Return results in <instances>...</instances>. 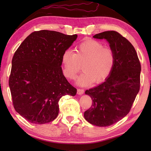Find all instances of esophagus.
Segmentation results:
<instances>
[{
    "mask_svg": "<svg viewBox=\"0 0 151 151\" xmlns=\"http://www.w3.org/2000/svg\"><path fill=\"white\" fill-rule=\"evenodd\" d=\"M84 93V89H77V94L78 95H82Z\"/></svg>",
    "mask_w": 151,
    "mask_h": 151,
    "instance_id": "esophagus-1",
    "label": "esophagus"
}]
</instances>
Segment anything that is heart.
<instances>
[{
    "label": "heart",
    "mask_w": 151,
    "mask_h": 151,
    "mask_svg": "<svg viewBox=\"0 0 151 151\" xmlns=\"http://www.w3.org/2000/svg\"><path fill=\"white\" fill-rule=\"evenodd\" d=\"M115 60L114 50L95 40L83 41L75 47V52L66 50L62 56L63 74L68 79H75L82 65L84 72L77 80L81 86L105 81L114 68Z\"/></svg>",
    "instance_id": "heart-1"
}]
</instances>
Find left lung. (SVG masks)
<instances>
[{"label": "left lung", "instance_id": "8db88e82", "mask_svg": "<svg viewBox=\"0 0 151 151\" xmlns=\"http://www.w3.org/2000/svg\"><path fill=\"white\" fill-rule=\"evenodd\" d=\"M106 39L116 56L114 68L104 82L86 90L92 105L84 112L86 120L97 127H108L129 113L140 88L141 64L130 41L116 31L95 34Z\"/></svg>", "mask_w": 151, "mask_h": 151}]
</instances>
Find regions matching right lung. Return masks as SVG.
Instances as JSON below:
<instances>
[{
  "label": "right lung",
  "mask_w": 151,
  "mask_h": 151,
  "mask_svg": "<svg viewBox=\"0 0 151 151\" xmlns=\"http://www.w3.org/2000/svg\"><path fill=\"white\" fill-rule=\"evenodd\" d=\"M77 36L35 31L15 52L9 78L13 105L30 123L52 121L59 113L60 98L76 95V89L63 76L61 65L63 53Z\"/></svg>",
  "instance_id": "right-lung-1"
}]
</instances>
